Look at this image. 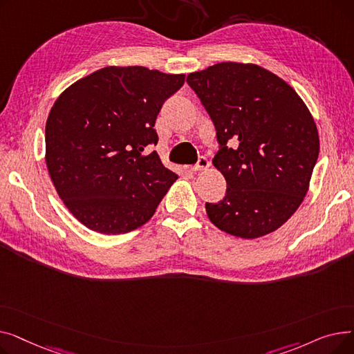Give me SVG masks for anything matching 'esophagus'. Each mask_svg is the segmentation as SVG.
Returning <instances> with one entry per match:
<instances>
[{
	"instance_id": "1",
	"label": "esophagus",
	"mask_w": 354,
	"mask_h": 354,
	"mask_svg": "<svg viewBox=\"0 0 354 354\" xmlns=\"http://www.w3.org/2000/svg\"><path fill=\"white\" fill-rule=\"evenodd\" d=\"M209 167V162H208V159L205 158V156H201L199 159H198V163L195 165V166H188L187 169L188 171H191V172H199V171H205V169H208Z\"/></svg>"
}]
</instances>
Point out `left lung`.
Listing matches in <instances>:
<instances>
[{
	"instance_id": "left-lung-1",
	"label": "left lung",
	"mask_w": 354,
	"mask_h": 354,
	"mask_svg": "<svg viewBox=\"0 0 354 354\" xmlns=\"http://www.w3.org/2000/svg\"><path fill=\"white\" fill-rule=\"evenodd\" d=\"M188 84L214 122V166L227 180L212 224L254 239L280 228L308 191L320 151L317 126L297 91L251 63L225 62L188 74Z\"/></svg>"
}]
</instances>
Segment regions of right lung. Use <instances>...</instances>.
<instances>
[{
  "label": "right lung",
  "instance_id": "obj_1",
  "mask_svg": "<svg viewBox=\"0 0 354 354\" xmlns=\"http://www.w3.org/2000/svg\"><path fill=\"white\" fill-rule=\"evenodd\" d=\"M185 74L142 66L100 68L54 102L46 123V163L55 191L84 227L116 235L151 219L178 175L159 155L158 113Z\"/></svg>",
  "mask_w": 354,
  "mask_h": 354
}]
</instances>
